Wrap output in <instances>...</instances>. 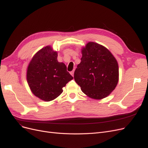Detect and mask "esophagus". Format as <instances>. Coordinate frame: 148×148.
I'll list each match as a JSON object with an SVG mask.
<instances>
[{
	"label": "esophagus",
	"instance_id": "1",
	"mask_svg": "<svg viewBox=\"0 0 148 148\" xmlns=\"http://www.w3.org/2000/svg\"><path fill=\"white\" fill-rule=\"evenodd\" d=\"M70 74H71V75H72V76H73H73H74V71H71V72H70Z\"/></svg>",
	"mask_w": 148,
	"mask_h": 148
}]
</instances>
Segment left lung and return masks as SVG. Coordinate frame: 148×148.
<instances>
[{"label": "left lung", "mask_w": 148, "mask_h": 148, "mask_svg": "<svg viewBox=\"0 0 148 148\" xmlns=\"http://www.w3.org/2000/svg\"><path fill=\"white\" fill-rule=\"evenodd\" d=\"M82 52L81 62L74 73L76 83L93 99L107 97L118 83L117 60L108 49L94 42H88Z\"/></svg>", "instance_id": "1"}]
</instances>
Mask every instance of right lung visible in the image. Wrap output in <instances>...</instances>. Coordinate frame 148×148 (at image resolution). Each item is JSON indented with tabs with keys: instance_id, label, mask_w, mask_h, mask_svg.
<instances>
[{
	"instance_id": "1",
	"label": "right lung",
	"mask_w": 148,
	"mask_h": 148,
	"mask_svg": "<svg viewBox=\"0 0 148 148\" xmlns=\"http://www.w3.org/2000/svg\"><path fill=\"white\" fill-rule=\"evenodd\" d=\"M73 78L66 65L57 61V53L50 46L38 51L30 62L27 81L31 91L43 101L56 99L63 92L62 88Z\"/></svg>"
}]
</instances>
